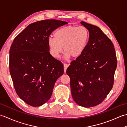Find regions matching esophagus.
Masks as SVG:
<instances>
[{"label":"esophagus","mask_w":127,"mask_h":127,"mask_svg":"<svg viewBox=\"0 0 127 127\" xmlns=\"http://www.w3.org/2000/svg\"><path fill=\"white\" fill-rule=\"evenodd\" d=\"M68 65L67 64H64V72H66V69L68 68Z\"/></svg>","instance_id":"obj_1"}]
</instances>
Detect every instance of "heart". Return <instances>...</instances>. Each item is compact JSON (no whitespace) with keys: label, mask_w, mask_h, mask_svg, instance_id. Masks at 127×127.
<instances>
[{"label":"heart","mask_w":127,"mask_h":127,"mask_svg":"<svg viewBox=\"0 0 127 127\" xmlns=\"http://www.w3.org/2000/svg\"><path fill=\"white\" fill-rule=\"evenodd\" d=\"M54 37L47 40L50 53L53 57L59 58L63 47L65 58L71 57L76 59L85 52L90 39V33L84 26H67L56 30Z\"/></svg>","instance_id":"obj_1"}]
</instances>
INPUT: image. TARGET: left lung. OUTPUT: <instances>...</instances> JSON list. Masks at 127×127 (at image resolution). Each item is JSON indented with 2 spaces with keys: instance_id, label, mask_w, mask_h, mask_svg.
<instances>
[{
  "instance_id": "1",
  "label": "left lung",
  "mask_w": 127,
  "mask_h": 127,
  "mask_svg": "<svg viewBox=\"0 0 127 127\" xmlns=\"http://www.w3.org/2000/svg\"><path fill=\"white\" fill-rule=\"evenodd\" d=\"M80 23L89 31V41L85 52L71 62L66 72L75 102L91 107L100 104L111 90L117 58L111 40L98 27Z\"/></svg>"
}]
</instances>
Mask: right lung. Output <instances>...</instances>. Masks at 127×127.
<instances>
[{
  "label": "right lung",
  "mask_w": 127,
  "mask_h": 127,
  "mask_svg": "<svg viewBox=\"0 0 127 127\" xmlns=\"http://www.w3.org/2000/svg\"><path fill=\"white\" fill-rule=\"evenodd\" d=\"M68 22L46 20L31 23L16 36L10 49L9 67L17 95L27 104L41 106L52 95L63 64L51 55L47 40L51 33Z\"/></svg>",
  "instance_id": "add662e5"
}]
</instances>
